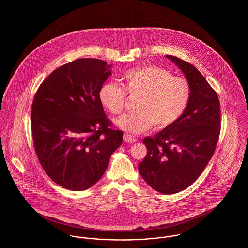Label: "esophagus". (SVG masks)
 <instances>
[{
	"instance_id": "1",
	"label": "esophagus",
	"mask_w": 248,
	"mask_h": 248,
	"mask_svg": "<svg viewBox=\"0 0 248 248\" xmlns=\"http://www.w3.org/2000/svg\"><path fill=\"white\" fill-rule=\"evenodd\" d=\"M124 141L127 143H135L137 142V140L130 135H124Z\"/></svg>"
}]
</instances>
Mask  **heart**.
Returning <instances> with one entry per match:
<instances>
[{
    "label": "heart",
    "instance_id": "b5f03b06",
    "mask_svg": "<svg viewBox=\"0 0 248 248\" xmlns=\"http://www.w3.org/2000/svg\"><path fill=\"white\" fill-rule=\"evenodd\" d=\"M123 87L104 83L98 92L101 104L112 114L123 110L127 93L140 96L134 112L115 120V125L131 134H141L154 125L165 129L174 125L184 113L191 98V88L187 80L173 76L165 69L156 66H141L126 71Z\"/></svg>",
    "mask_w": 248,
    "mask_h": 248
}]
</instances>
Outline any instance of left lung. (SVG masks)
<instances>
[{
	"label": "left lung",
	"mask_w": 248,
	"mask_h": 248,
	"mask_svg": "<svg viewBox=\"0 0 248 248\" xmlns=\"http://www.w3.org/2000/svg\"><path fill=\"white\" fill-rule=\"evenodd\" d=\"M166 57L183 72L191 98L174 125L143 140L147 155L139 171L154 190L175 194L190 186L211 159L219 136L220 110L216 92L200 71L177 57Z\"/></svg>",
	"instance_id": "1"
}]
</instances>
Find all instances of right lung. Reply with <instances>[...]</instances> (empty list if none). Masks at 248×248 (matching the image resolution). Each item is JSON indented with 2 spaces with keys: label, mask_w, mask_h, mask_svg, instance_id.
I'll use <instances>...</instances> for the list:
<instances>
[{
  "label": "right lung",
  "mask_w": 248,
  "mask_h": 248,
  "mask_svg": "<svg viewBox=\"0 0 248 248\" xmlns=\"http://www.w3.org/2000/svg\"><path fill=\"white\" fill-rule=\"evenodd\" d=\"M111 67L94 58L74 60L52 71L36 93L31 130L38 159L71 191L95 184L122 143V131L110 129L98 98Z\"/></svg>",
  "instance_id": "obj_1"
}]
</instances>
